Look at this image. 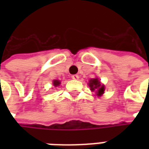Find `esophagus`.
Listing matches in <instances>:
<instances>
[{"mask_svg":"<svg viewBox=\"0 0 149 149\" xmlns=\"http://www.w3.org/2000/svg\"><path fill=\"white\" fill-rule=\"evenodd\" d=\"M72 80H78L79 79V76L78 75H72Z\"/></svg>","mask_w":149,"mask_h":149,"instance_id":"obj_1","label":"esophagus"}]
</instances>
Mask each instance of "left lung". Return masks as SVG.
Segmentation results:
<instances>
[{
	"label": "left lung",
	"instance_id": "obj_1",
	"mask_svg": "<svg viewBox=\"0 0 149 149\" xmlns=\"http://www.w3.org/2000/svg\"><path fill=\"white\" fill-rule=\"evenodd\" d=\"M88 86L90 87L92 92H94L97 94L98 97L102 96L104 93V85L100 84V81L98 80V78H93L89 81Z\"/></svg>",
	"mask_w": 149,
	"mask_h": 149
}]
</instances>
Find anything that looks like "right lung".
<instances>
[{"label": "right lung", "mask_w": 149, "mask_h": 149, "mask_svg": "<svg viewBox=\"0 0 149 149\" xmlns=\"http://www.w3.org/2000/svg\"><path fill=\"white\" fill-rule=\"evenodd\" d=\"M52 83H53V85L55 87H57V86H59L61 84V81H59V80H54V81H52Z\"/></svg>", "instance_id": "add662e5"}]
</instances>
